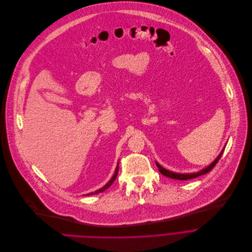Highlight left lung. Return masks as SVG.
<instances>
[{
    "label": "left lung",
    "instance_id": "obj_1",
    "mask_svg": "<svg viewBox=\"0 0 252 252\" xmlns=\"http://www.w3.org/2000/svg\"><path fill=\"white\" fill-rule=\"evenodd\" d=\"M222 152H223V150L221 151V153L218 156V158H217L210 166H208L207 168L203 169L202 171H199V172H197V173H192V174H179V173H174V172H171V171H169V170H166L165 168H163L162 166H160L157 162H156V165H157V167L159 168V172H160L162 175H164V176H166V177H168V178L175 179V180H180V181L190 180V179H194V178H196V177H198V176L205 175V174L209 173L210 171H212V170L214 169V167L217 165V163L219 162V160L220 159V157H221V155H222Z\"/></svg>",
    "mask_w": 252,
    "mask_h": 252
}]
</instances>
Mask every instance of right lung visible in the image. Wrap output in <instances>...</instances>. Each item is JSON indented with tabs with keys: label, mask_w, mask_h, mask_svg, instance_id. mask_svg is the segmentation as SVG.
Segmentation results:
<instances>
[{
	"label": "right lung",
	"mask_w": 252,
	"mask_h": 252,
	"mask_svg": "<svg viewBox=\"0 0 252 252\" xmlns=\"http://www.w3.org/2000/svg\"><path fill=\"white\" fill-rule=\"evenodd\" d=\"M118 171H119V163L117 164V167H116V170H115V173H114V175H113V177L111 178V180L104 186V187H102L101 189H97V190H95L94 192H90V193H87V195H90V194H95V193H99V192H102V191H104L105 189H107L112 184H113V182L115 181V179L117 178V174H118Z\"/></svg>",
	"instance_id": "right-lung-1"
}]
</instances>
